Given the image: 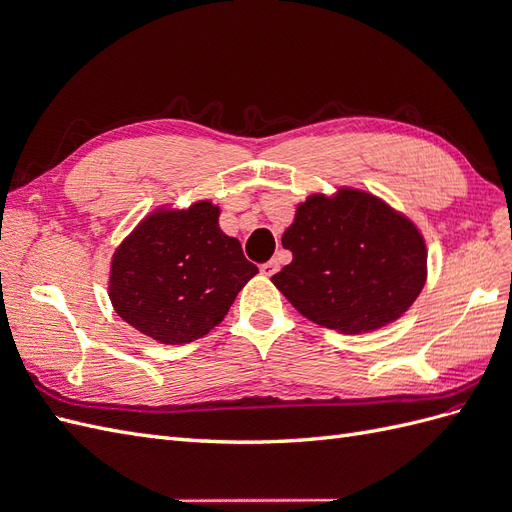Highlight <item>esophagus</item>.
<instances>
[{
    "mask_svg": "<svg viewBox=\"0 0 512 512\" xmlns=\"http://www.w3.org/2000/svg\"><path fill=\"white\" fill-rule=\"evenodd\" d=\"M277 269H280V262H277V260H269V262H265V265H260V273L267 275V277L275 275Z\"/></svg>",
    "mask_w": 512,
    "mask_h": 512,
    "instance_id": "1",
    "label": "esophagus"
}]
</instances>
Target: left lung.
<instances>
[{
	"label": "left lung",
	"mask_w": 512,
	"mask_h": 512,
	"mask_svg": "<svg viewBox=\"0 0 512 512\" xmlns=\"http://www.w3.org/2000/svg\"><path fill=\"white\" fill-rule=\"evenodd\" d=\"M282 245L292 262L271 282L297 312L327 329H380L404 314L425 284L421 232L365 192L309 196Z\"/></svg>",
	"instance_id": "8db88e82"
}]
</instances>
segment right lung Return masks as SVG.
<instances>
[{
  "label": "right lung",
  "instance_id": "1",
  "mask_svg": "<svg viewBox=\"0 0 512 512\" xmlns=\"http://www.w3.org/2000/svg\"><path fill=\"white\" fill-rule=\"evenodd\" d=\"M218 215L209 200L151 213L117 247L108 294L134 329L162 344H188L224 320L258 267L220 230Z\"/></svg>",
  "mask_w": 512,
  "mask_h": 512
}]
</instances>
